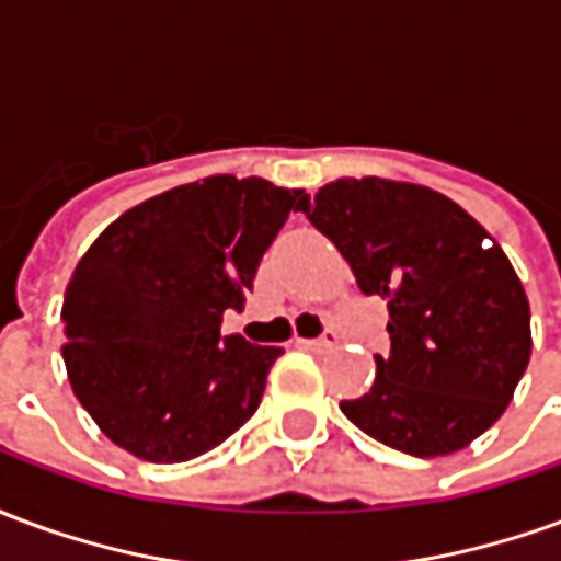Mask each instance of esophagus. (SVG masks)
<instances>
[{
	"mask_svg": "<svg viewBox=\"0 0 561 561\" xmlns=\"http://www.w3.org/2000/svg\"><path fill=\"white\" fill-rule=\"evenodd\" d=\"M336 342H340V333L328 328L324 333H321V336H318V340H306V342H300V345L312 348V352H328V348H333Z\"/></svg>",
	"mask_w": 561,
	"mask_h": 561,
	"instance_id": "esophagus-1",
	"label": "esophagus"
}]
</instances>
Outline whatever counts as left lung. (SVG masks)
<instances>
[{
  "mask_svg": "<svg viewBox=\"0 0 561 561\" xmlns=\"http://www.w3.org/2000/svg\"><path fill=\"white\" fill-rule=\"evenodd\" d=\"M300 213L390 309V354L345 417L423 459L486 433L531 354L529 300L490 233L450 197L378 176L328 183Z\"/></svg>",
  "mask_w": 561,
  "mask_h": 561,
  "instance_id": "8db88e82",
  "label": "left lung"
}]
</instances>
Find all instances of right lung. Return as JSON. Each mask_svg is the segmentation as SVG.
Returning <instances> with one entry per match:
<instances>
[{
	"mask_svg": "<svg viewBox=\"0 0 561 561\" xmlns=\"http://www.w3.org/2000/svg\"><path fill=\"white\" fill-rule=\"evenodd\" d=\"M304 188L207 176L123 213L62 300L68 381L114 445L149 462L207 454L255 414L279 345L221 336Z\"/></svg>",
	"mask_w": 561,
	"mask_h": 561,
	"instance_id": "right-lung-1",
	"label": "right lung"
}]
</instances>
